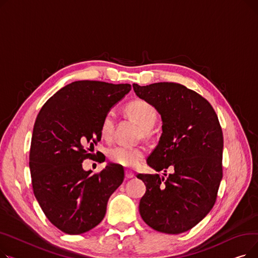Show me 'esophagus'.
Wrapping results in <instances>:
<instances>
[{"label": "esophagus", "mask_w": 258, "mask_h": 258, "mask_svg": "<svg viewBox=\"0 0 258 258\" xmlns=\"http://www.w3.org/2000/svg\"><path fill=\"white\" fill-rule=\"evenodd\" d=\"M134 172L133 171H131V170H126L125 171V178L126 179H132V178H134Z\"/></svg>", "instance_id": "34e87169"}]
</instances>
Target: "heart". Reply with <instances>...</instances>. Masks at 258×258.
I'll return each instance as SVG.
<instances>
[{"label":"heart","mask_w":258,"mask_h":258,"mask_svg":"<svg viewBox=\"0 0 258 258\" xmlns=\"http://www.w3.org/2000/svg\"><path fill=\"white\" fill-rule=\"evenodd\" d=\"M125 111L134 121L137 122L144 133H147L148 130L153 127L157 119V113L153 105L144 100H134L130 102L125 107ZM114 124V113L107 112L104 115L100 125V134L102 138L106 140L112 138ZM107 156L108 159L118 165L134 168L137 167L142 162L144 158V151L140 147L119 145L111 148L107 153Z\"/></svg>","instance_id":"heart-1"}]
</instances>
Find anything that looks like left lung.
Wrapping results in <instances>:
<instances>
[{"mask_svg":"<svg viewBox=\"0 0 258 258\" xmlns=\"http://www.w3.org/2000/svg\"><path fill=\"white\" fill-rule=\"evenodd\" d=\"M133 88L162 118V135L147 164L156 171L173 170L166 180L158 173L137 174L146 186L140 215L156 231L183 233L205 218L218 197L224 146L219 118L204 97L180 84Z\"/></svg>","mask_w":258,"mask_h":258,"instance_id":"left-lung-1","label":"left lung"}]
</instances>
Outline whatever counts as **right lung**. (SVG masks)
Listing matches in <instances>:
<instances>
[{"mask_svg":"<svg viewBox=\"0 0 258 258\" xmlns=\"http://www.w3.org/2000/svg\"><path fill=\"white\" fill-rule=\"evenodd\" d=\"M131 89L128 84L74 81L50 97L36 117L29 156L33 192L47 219L67 234L96 227L124 180L118 164L91 175L83 162L96 157L89 152L101 140L104 115Z\"/></svg>","mask_w":258,"mask_h":258,"instance_id":"obj_1","label":"right lung"}]
</instances>
